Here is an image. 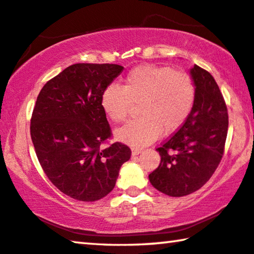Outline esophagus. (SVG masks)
<instances>
[{"label":"esophagus","mask_w":254,"mask_h":254,"mask_svg":"<svg viewBox=\"0 0 254 254\" xmlns=\"http://www.w3.org/2000/svg\"><path fill=\"white\" fill-rule=\"evenodd\" d=\"M141 152V148H132V155H138Z\"/></svg>","instance_id":"34e87169"}]
</instances>
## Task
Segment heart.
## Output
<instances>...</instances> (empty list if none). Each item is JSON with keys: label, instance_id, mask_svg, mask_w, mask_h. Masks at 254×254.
<instances>
[{"label": "heart", "instance_id": "b5f03b06", "mask_svg": "<svg viewBox=\"0 0 254 254\" xmlns=\"http://www.w3.org/2000/svg\"><path fill=\"white\" fill-rule=\"evenodd\" d=\"M197 90L190 74L168 65L144 64L131 70L123 86L110 84L101 94V106L113 122L122 123L133 105H140L138 120L117 130L121 140L146 146L161 134L183 127L192 113Z\"/></svg>", "mask_w": 254, "mask_h": 254}]
</instances>
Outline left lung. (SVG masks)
<instances>
[{"label": "left lung", "mask_w": 254, "mask_h": 254, "mask_svg": "<svg viewBox=\"0 0 254 254\" xmlns=\"http://www.w3.org/2000/svg\"><path fill=\"white\" fill-rule=\"evenodd\" d=\"M197 96L183 127L156 148L159 167L149 174L156 190L183 197L203 187L219 167L228 133V109L215 79L198 65L191 69Z\"/></svg>", "instance_id": "left-lung-1"}]
</instances>
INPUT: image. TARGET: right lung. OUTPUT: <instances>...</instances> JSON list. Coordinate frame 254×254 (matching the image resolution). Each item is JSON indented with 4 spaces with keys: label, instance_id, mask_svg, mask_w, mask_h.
I'll use <instances>...</instances> for the list:
<instances>
[{
    "label": "right lung",
    "instance_id": "obj_1",
    "mask_svg": "<svg viewBox=\"0 0 254 254\" xmlns=\"http://www.w3.org/2000/svg\"><path fill=\"white\" fill-rule=\"evenodd\" d=\"M119 64L77 63L45 84L31 117V138L42 170L64 194L95 201L113 190L131 156L109 144L112 128L101 106L105 88L122 72Z\"/></svg>",
    "mask_w": 254,
    "mask_h": 254
}]
</instances>
